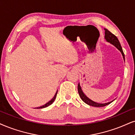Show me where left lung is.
<instances>
[{
  "label": "left lung",
  "mask_w": 135,
  "mask_h": 135,
  "mask_svg": "<svg viewBox=\"0 0 135 135\" xmlns=\"http://www.w3.org/2000/svg\"><path fill=\"white\" fill-rule=\"evenodd\" d=\"M104 31H105V32H104V34H105V36H104V38H105L106 41H107V42L112 44L113 46H115V47L117 48L119 51H120L121 54H122L123 57V59L124 61V54L123 51V49L122 47H121L120 43H119V41H118V39L117 37H116V36H114L113 34H112L111 32H109L108 29H104ZM78 93H79V96H80L81 99H82L84 103L88 104V105L94 106V107H103V106H105L106 105H108V104H110L111 102H113L112 101H110V102H108L106 103H98L92 101L91 99H89V98H88L87 96L84 94V93H83L82 91V89H81L80 84H79V83L78 84Z\"/></svg>",
  "instance_id": "obj_1"
}]
</instances>
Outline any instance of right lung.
Instances as JSON below:
<instances>
[{
    "mask_svg": "<svg viewBox=\"0 0 135 135\" xmlns=\"http://www.w3.org/2000/svg\"><path fill=\"white\" fill-rule=\"evenodd\" d=\"M57 91H56V94H55L54 96V97L52 98V99H51V101H49V102L46 103V104H45L44 105H43V106H40V107H39V108H37V109H40V108H44L47 107V106H49V105H51V104H52V103L53 102H54V100H55V99H56V96H57Z\"/></svg>",
    "mask_w": 135,
    "mask_h": 135,
    "instance_id": "add662e5",
    "label": "right lung"
}]
</instances>
